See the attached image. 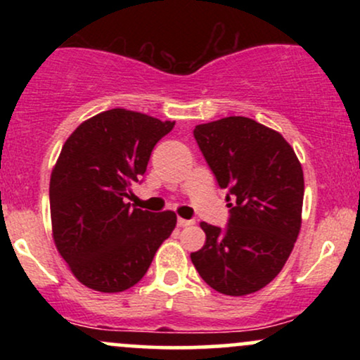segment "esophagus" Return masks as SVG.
<instances>
[{
    "mask_svg": "<svg viewBox=\"0 0 360 360\" xmlns=\"http://www.w3.org/2000/svg\"><path fill=\"white\" fill-rule=\"evenodd\" d=\"M193 220H186V218H177V225H179V226H183V229H184V226H189V225H193Z\"/></svg>",
    "mask_w": 360,
    "mask_h": 360,
    "instance_id": "esophagus-1",
    "label": "esophagus"
}]
</instances>
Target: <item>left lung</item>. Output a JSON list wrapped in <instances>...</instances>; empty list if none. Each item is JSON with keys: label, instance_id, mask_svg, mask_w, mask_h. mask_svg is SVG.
Wrapping results in <instances>:
<instances>
[{"label": "left lung", "instance_id": "1", "mask_svg": "<svg viewBox=\"0 0 360 360\" xmlns=\"http://www.w3.org/2000/svg\"><path fill=\"white\" fill-rule=\"evenodd\" d=\"M194 139L226 200L225 229L201 223L203 249L191 260L214 291L243 296L284 267L301 229L303 169L283 135L252 118L229 117L194 128Z\"/></svg>", "mask_w": 360, "mask_h": 360}]
</instances>
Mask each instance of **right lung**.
Here are the masks:
<instances>
[{"instance_id":"right-lung-1","label":"right lung","mask_w":360,"mask_h":360,"mask_svg":"<svg viewBox=\"0 0 360 360\" xmlns=\"http://www.w3.org/2000/svg\"><path fill=\"white\" fill-rule=\"evenodd\" d=\"M174 125L115 108L86 120L65 140L49 189L52 232L84 286L101 292L135 286L174 230L172 212H143L127 203L155 143Z\"/></svg>"}]
</instances>
